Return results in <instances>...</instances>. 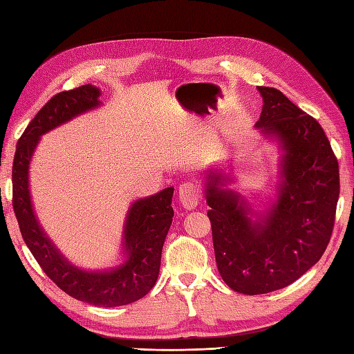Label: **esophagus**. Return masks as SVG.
<instances>
[{"label":"esophagus","mask_w":354,"mask_h":354,"mask_svg":"<svg viewBox=\"0 0 354 354\" xmlns=\"http://www.w3.org/2000/svg\"><path fill=\"white\" fill-rule=\"evenodd\" d=\"M178 199L186 209H194L201 202V190L195 183H183L178 189Z\"/></svg>","instance_id":"1"}]
</instances>
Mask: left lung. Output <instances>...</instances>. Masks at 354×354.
Here are the masks:
<instances>
[{
    "instance_id": "1",
    "label": "left lung",
    "mask_w": 354,
    "mask_h": 354,
    "mask_svg": "<svg viewBox=\"0 0 354 354\" xmlns=\"http://www.w3.org/2000/svg\"><path fill=\"white\" fill-rule=\"evenodd\" d=\"M263 111L255 127L282 149L277 198L255 212L223 171H208L205 198L216 261L233 291L259 295L295 282L324 255L339 196L338 160L324 128L283 93L259 87ZM257 216V214H255Z\"/></svg>"
}]
</instances>
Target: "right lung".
Masks as SVG:
<instances>
[{
    "instance_id": "obj_1",
    "label": "right lung",
    "mask_w": 354,
    "mask_h": 354,
    "mask_svg": "<svg viewBox=\"0 0 354 354\" xmlns=\"http://www.w3.org/2000/svg\"><path fill=\"white\" fill-rule=\"evenodd\" d=\"M100 90L91 84L51 97L19 138L13 160V209L20 233L41 269L62 291L99 307L137 301L156 283L162 246L174 217V187L137 199L127 212L122 251L125 261L112 270L87 272L73 266L51 242L37 220L29 192V165L42 134L100 106Z\"/></svg>"
}]
</instances>
